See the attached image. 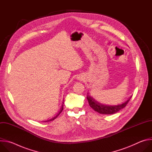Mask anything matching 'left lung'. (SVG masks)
<instances>
[{
    "instance_id": "obj_1",
    "label": "left lung",
    "mask_w": 152,
    "mask_h": 152,
    "mask_svg": "<svg viewBox=\"0 0 152 152\" xmlns=\"http://www.w3.org/2000/svg\"><path fill=\"white\" fill-rule=\"evenodd\" d=\"M132 96L130 97L129 99H127L126 102L124 103H122L119 104H114V105H110V104H105L100 103L97 100H96L95 99H94L93 97L90 96L87 93V96H86V99H87L89 104L91 107H92L93 109L102 114H106V115H110V114H114L121 110H122L123 108H124L128 102H129L130 99H131Z\"/></svg>"
}]
</instances>
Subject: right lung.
Segmentation results:
<instances>
[{
	"instance_id": "1",
	"label": "right lung",
	"mask_w": 152,
	"mask_h": 152,
	"mask_svg": "<svg viewBox=\"0 0 152 152\" xmlns=\"http://www.w3.org/2000/svg\"><path fill=\"white\" fill-rule=\"evenodd\" d=\"M63 104H64V103H63ZM62 110H63V105L62 106V107H61V110H60L59 112L56 114V115H55L54 117H53V118H50V119H49V120H46V121H45L44 122H49V121H53V120H55L56 118H57V117L61 114V113L62 111Z\"/></svg>"
}]
</instances>
